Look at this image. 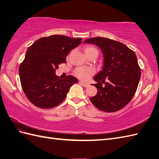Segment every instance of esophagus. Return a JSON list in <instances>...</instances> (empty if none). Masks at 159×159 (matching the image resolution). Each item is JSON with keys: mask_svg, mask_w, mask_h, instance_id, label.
I'll return each mask as SVG.
<instances>
[{"mask_svg": "<svg viewBox=\"0 0 159 159\" xmlns=\"http://www.w3.org/2000/svg\"><path fill=\"white\" fill-rule=\"evenodd\" d=\"M80 84H82V86H84V87H88V86H89V84H88V83L84 82H82V81H80Z\"/></svg>", "mask_w": 159, "mask_h": 159, "instance_id": "esophagus-1", "label": "esophagus"}]
</instances>
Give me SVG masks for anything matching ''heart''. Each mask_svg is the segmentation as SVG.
<instances>
[{"mask_svg": "<svg viewBox=\"0 0 159 159\" xmlns=\"http://www.w3.org/2000/svg\"><path fill=\"white\" fill-rule=\"evenodd\" d=\"M84 52L86 54V55H90L92 53H95L98 56V54L97 48L92 46H86L84 49ZM75 73L77 77H79L81 79L88 80L94 73V70L90 67H77L75 69Z\"/></svg>", "mask_w": 159, "mask_h": 159, "instance_id": "obj_1", "label": "heart"}]
</instances>
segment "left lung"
<instances>
[{"label": "left lung", "mask_w": 159, "mask_h": 159, "mask_svg": "<svg viewBox=\"0 0 159 159\" xmlns=\"http://www.w3.org/2000/svg\"><path fill=\"white\" fill-rule=\"evenodd\" d=\"M84 43L96 44L104 57L102 69L94 77L98 90L90 101L102 111L112 113L125 107L136 92L141 69L132 50L120 42L109 38L95 37ZM105 84V86L102 84Z\"/></svg>", "instance_id": "obj_1"}]
</instances>
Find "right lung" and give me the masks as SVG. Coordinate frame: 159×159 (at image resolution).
<instances>
[{
	"label": "right lung",
	"instance_id": "right-lung-1",
	"mask_svg": "<svg viewBox=\"0 0 159 159\" xmlns=\"http://www.w3.org/2000/svg\"><path fill=\"white\" fill-rule=\"evenodd\" d=\"M82 40L81 38L52 35L40 38L28 48L19 73L24 94L35 106L41 109L57 107L65 100L72 85L78 82L72 75L60 80L55 72Z\"/></svg>",
	"mask_w": 159,
	"mask_h": 159
}]
</instances>
